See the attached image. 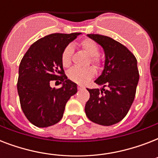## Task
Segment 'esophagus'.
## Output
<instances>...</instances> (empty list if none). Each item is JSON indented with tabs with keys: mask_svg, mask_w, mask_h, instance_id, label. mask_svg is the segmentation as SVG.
<instances>
[{
	"mask_svg": "<svg viewBox=\"0 0 158 158\" xmlns=\"http://www.w3.org/2000/svg\"><path fill=\"white\" fill-rule=\"evenodd\" d=\"M84 89V87L81 86V85H78V90H83Z\"/></svg>",
	"mask_w": 158,
	"mask_h": 158,
	"instance_id": "34e87169",
	"label": "esophagus"
}]
</instances>
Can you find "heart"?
<instances>
[{"instance_id":"b5f03b06","label":"heart","mask_w":158,"mask_h":158,"mask_svg":"<svg viewBox=\"0 0 158 158\" xmlns=\"http://www.w3.org/2000/svg\"><path fill=\"white\" fill-rule=\"evenodd\" d=\"M80 47L90 56V60L93 64L96 67H99L102 64V60L99 53V48L98 44L93 39L85 38L80 43ZM74 49L71 45H67L62 51L60 60L62 65L68 67L71 64L72 56ZM95 75V70L93 67L87 68H79L73 67L67 73V76L69 80L79 84H85Z\"/></svg>"}]
</instances>
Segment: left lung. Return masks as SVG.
Returning <instances> with one entry per match:
<instances>
[{
	"label": "left lung",
	"mask_w": 158,
	"mask_h": 158,
	"mask_svg": "<svg viewBox=\"0 0 158 158\" xmlns=\"http://www.w3.org/2000/svg\"><path fill=\"white\" fill-rule=\"evenodd\" d=\"M105 52L102 74L95 83L103 88L88 89L90 98L85 105L89 120L101 125H115L127 115L135 100L139 79L137 60L125 46L110 37L88 34Z\"/></svg>",
	"instance_id": "obj_1"
}]
</instances>
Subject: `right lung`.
Here are the masks:
<instances>
[{
  "instance_id": "add662e5",
  "label": "right lung",
  "mask_w": 158,
  "mask_h": 158,
  "mask_svg": "<svg viewBox=\"0 0 158 158\" xmlns=\"http://www.w3.org/2000/svg\"><path fill=\"white\" fill-rule=\"evenodd\" d=\"M81 33H52L33 43L21 60L17 82L23 114L37 127H48L61 120L65 104L77 93V85L67 79L62 51ZM56 80L60 89L50 86Z\"/></svg>"
}]
</instances>
